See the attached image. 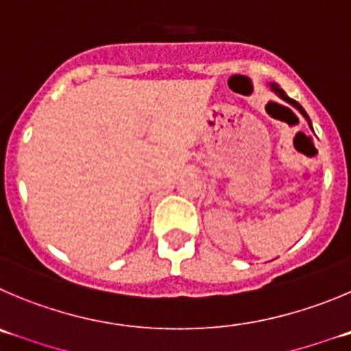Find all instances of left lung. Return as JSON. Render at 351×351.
Instances as JSON below:
<instances>
[{
	"mask_svg": "<svg viewBox=\"0 0 351 351\" xmlns=\"http://www.w3.org/2000/svg\"><path fill=\"white\" fill-rule=\"evenodd\" d=\"M270 90H271V91H274V93H275V95H277V97H279V98H282V100H284V101H287V104H291V106H293V107H294V109H298V110H300V112H301V116H303V117H304V119L308 121V126H310V130H312V131H313V128H312V121H310L308 114L304 112V109H303V107H301V106H300V104H298V101H296V100H293V98H289V97H287V95H286V91H284V90H282V88H280V86H279V84H277V83H270Z\"/></svg>",
	"mask_w": 351,
	"mask_h": 351,
	"instance_id": "obj_1",
	"label": "left lung"
}]
</instances>
